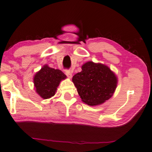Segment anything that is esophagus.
<instances>
[{"mask_svg": "<svg viewBox=\"0 0 152 152\" xmlns=\"http://www.w3.org/2000/svg\"><path fill=\"white\" fill-rule=\"evenodd\" d=\"M66 74L69 78H71L72 77V72L70 70H66Z\"/></svg>", "mask_w": 152, "mask_h": 152, "instance_id": "34e87169", "label": "esophagus"}]
</instances>
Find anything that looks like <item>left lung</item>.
<instances>
[{"label": "left lung", "instance_id": "obj_1", "mask_svg": "<svg viewBox=\"0 0 152 152\" xmlns=\"http://www.w3.org/2000/svg\"><path fill=\"white\" fill-rule=\"evenodd\" d=\"M78 95L86 104L100 105L112 97L116 88L117 77L107 66L88 61L82 71L72 78Z\"/></svg>", "mask_w": 152, "mask_h": 152}]
</instances>
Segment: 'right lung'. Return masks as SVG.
Masks as SVG:
<instances>
[{
  "label": "right lung",
  "mask_w": 152,
  "mask_h": 152,
  "mask_svg": "<svg viewBox=\"0 0 152 152\" xmlns=\"http://www.w3.org/2000/svg\"><path fill=\"white\" fill-rule=\"evenodd\" d=\"M66 78V76L61 70L45 65L34 77L36 91L44 99H49L55 95L60 82Z\"/></svg>",
  "instance_id": "obj_1"
}]
</instances>
